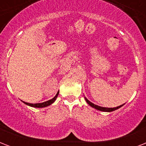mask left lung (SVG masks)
Here are the masks:
<instances>
[{
	"label": "left lung",
	"instance_id": "left-lung-1",
	"mask_svg": "<svg viewBox=\"0 0 146 146\" xmlns=\"http://www.w3.org/2000/svg\"><path fill=\"white\" fill-rule=\"evenodd\" d=\"M85 99H86V102L87 103H88V104H89L91 107L94 108L96 109V110H98V111H104V112H111V111H115V110H117V109L121 108V107H122L123 105L124 104H122V105H120V106L116 107V108H104V107L98 106V105H96V104H93V103H92V102L87 99L86 97H85Z\"/></svg>",
	"mask_w": 146,
	"mask_h": 146
}]
</instances>
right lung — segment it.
<instances>
[{"instance_id": "1", "label": "right lung", "mask_w": 146, "mask_h": 146, "mask_svg": "<svg viewBox=\"0 0 146 146\" xmlns=\"http://www.w3.org/2000/svg\"><path fill=\"white\" fill-rule=\"evenodd\" d=\"M58 94H59V92H57V95L54 96V97L52 99L49 100V101H47V102H42V103H37V104H31V103H28V102H23L24 104H27L29 106L31 107H34V108H45V107H48L49 105H50L51 104H53L54 102H55V100L57 98V96H58Z\"/></svg>"}]
</instances>
